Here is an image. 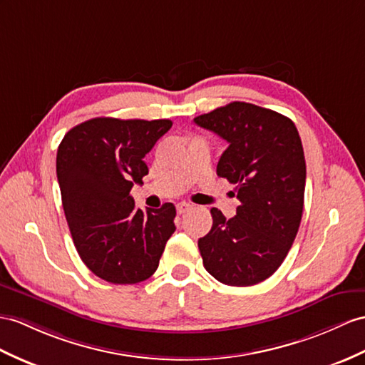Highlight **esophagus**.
I'll list each match as a JSON object with an SVG mask.
<instances>
[{
	"mask_svg": "<svg viewBox=\"0 0 365 365\" xmlns=\"http://www.w3.org/2000/svg\"><path fill=\"white\" fill-rule=\"evenodd\" d=\"M192 209V206L189 202H180L176 206V210H178V213H180V215H182V213H185V212H189Z\"/></svg>",
	"mask_w": 365,
	"mask_h": 365,
	"instance_id": "esophagus-1",
	"label": "esophagus"
}]
</instances>
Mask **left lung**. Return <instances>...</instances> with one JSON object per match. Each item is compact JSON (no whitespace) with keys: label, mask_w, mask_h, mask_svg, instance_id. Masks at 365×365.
I'll list each match as a JSON object with an SVG mask.
<instances>
[{"label":"left lung","mask_w":365,"mask_h":365,"mask_svg":"<svg viewBox=\"0 0 365 365\" xmlns=\"http://www.w3.org/2000/svg\"><path fill=\"white\" fill-rule=\"evenodd\" d=\"M223 138L217 175L235 184L240 206L226 217L213 207V225L198 240L206 271L230 287H251L279 269L297 235L307 165L299 131L287 115L230 102L193 119Z\"/></svg>","instance_id":"obj_1"}]
</instances>
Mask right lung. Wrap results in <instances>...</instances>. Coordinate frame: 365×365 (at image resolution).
<instances>
[{
  "label": "right lung",
  "mask_w": 365,
  "mask_h": 365,
  "mask_svg": "<svg viewBox=\"0 0 365 365\" xmlns=\"http://www.w3.org/2000/svg\"><path fill=\"white\" fill-rule=\"evenodd\" d=\"M172 120L94 118L71 128L57 150V180L82 262L115 285L147 280L175 232L172 202L142 212L130 195L148 175L145 155Z\"/></svg>",
  "instance_id": "1"
}]
</instances>
